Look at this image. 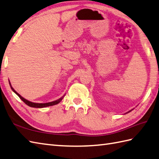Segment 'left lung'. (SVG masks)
Here are the masks:
<instances>
[{
  "mask_svg": "<svg viewBox=\"0 0 159 159\" xmlns=\"http://www.w3.org/2000/svg\"><path fill=\"white\" fill-rule=\"evenodd\" d=\"M131 110H130V111H129V112H131Z\"/></svg>",
  "mask_w": 159,
  "mask_h": 159,
  "instance_id": "1",
  "label": "left lung"
}]
</instances>
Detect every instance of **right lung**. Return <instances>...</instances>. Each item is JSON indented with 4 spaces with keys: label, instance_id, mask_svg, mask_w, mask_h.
I'll list each match as a JSON object with an SVG mask.
<instances>
[{
    "label": "right lung",
    "instance_id": "right-lung-1",
    "mask_svg": "<svg viewBox=\"0 0 159 159\" xmlns=\"http://www.w3.org/2000/svg\"><path fill=\"white\" fill-rule=\"evenodd\" d=\"M9 84L11 86V89L13 90V91L14 92V93H16L18 96H19V98L21 99L22 101H23L25 104H27L28 106H30V107H33V108H45V107H47V106H53V105H56L57 104H59L61 100L64 97H62L61 98H60L59 99H57V100H55V101H53V102H48V103H34V102H30L28 100H27V99H24L23 97H21V95L17 93V92H16V91L14 90V89L11 87V83H10V81H9Z\"/></svg>",
    "mask_w": 159,
    "mask_h": 159
}]
</instances>
